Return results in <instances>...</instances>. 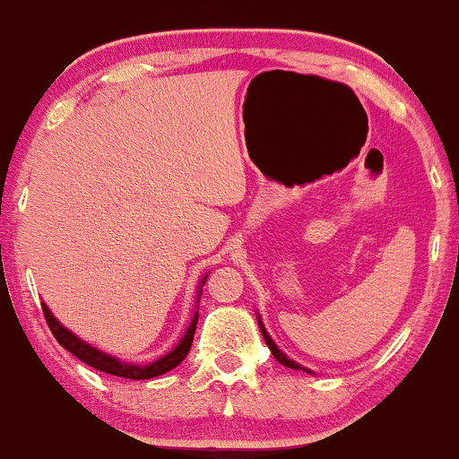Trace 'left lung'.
<instances>
[{
  "instance_id": "obj_1",
  "label": "left lung",
  "mask_w": 459,
  "mask_h": 459,
  "mask_svg": "<svg viewBox=\"0 0 459 459\" xmlns=\"http://www.w3.org/2000/svg\"><path fill=\"white\" fill-rule=\"evenodd\" d=\"M256 317H258V326H260V333H263V336H264V343H266V345H269V350H271V353H273V356H275V359H277V362H280V364H283V367H288V368H294V370H305V373H309V375H316V373H313V370H311V368H305V367H303V364L294 362V359H292V358H288V356H286V353H283V351L280 350V347H277V345H275V341H273V339H271V334H269V333H266V328H264V324H263V320H260V316H256Z\"/></svg>"
}]
</instances>
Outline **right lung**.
<instances>
[{
    "mask_svg": "<svg viewBox=\"0 0 459 459\" xmlns=\"http://www.w3.org/2000/svg\"><path fill=\"white\" fill-rule=\"evenodd\" d=\"M205 280H207V275L203 277L199 283L196 305H199V297H201V290H203V283H205ZM42 311H44L46 322H48V326L52 330V334H55V339L59 341L61 347H65L67 351H72L75 358L82 359V362L89 364V367L101 370V373L114 375V377H125V379H152V377H159L162 373H167V370L176 368L178 364L188 356L190 345H193V339H195L196 322H199V307H196V311L193 313V320H190L186 333H184L182 339H179V343L173 347V350H169L165 356L156 358L148 364H135V362H125V359H118L116 356H109V353L97 350V347H92L91 343H86V341L80 339L78 334H74L72 330H67L65 326H63V324L56 320L55 316H52V311L48 309V305L46 303H42Z\"/></svg>",
    "mask_w": 459,
    "mask_h": 459,
    "instance_id": "right-lung-1",
    "label": "right lung"
}]
</instances>
